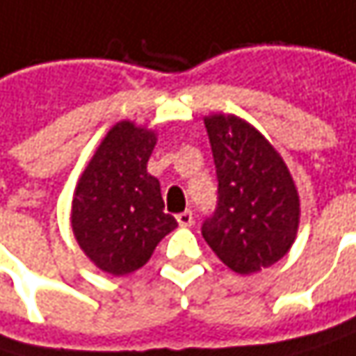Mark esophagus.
Instances as JSON below:
<instances>
[{
    "label": "esophagus",
    "instance_id": "obj_1",
    "mask_svg": "<svg viewBox=\"0 0 356 356\" xmlns=\"http://www.w3.org/2000/svg\"><path fill=\"white\" fill-rule=\"evenodd\" d=\"M177 224L181 228H189V226L193 224V213L189 210L177 213Z\"/></svg>",
    "mask_w": 356,
    "mask_h": 356
}]
</instances>
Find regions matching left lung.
<instances>
[{
    "label": "left lung",
    "instance_id": "8db88e82",
    "mask_svg": "<svg viewBox=\"0 0 356 356\" xmlns=\"http://www.w3.org/2000/svg\"><path fill=\"white\" fill-rule=\"evenodd\" d=\"M210 136L218 208L202 234L234 273L250 275L283 259L300 228V193L283 156L234 113L204 118Z\"/></svg>",
    "mask_w": 356,
    "mask_h": 356
}]
</instances>
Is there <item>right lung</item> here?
I'll use <instances>...</instances> for the list:
<instances>
[{"label":"right lung","instance_id":"obj_1","mask_svg":"<svg viewBox=\"0 0 356 356\" xmlns=\"http://www.w3.org/2000/svg\"><path fill=\"white\" fill-rule=\"evenodd\" d=\"M156 132L132 120L115 122L77 181L71 228L85 257L104 273L145 267L177 220L165 213L161 183L146 171Z\"/></svg>","mask_w":356,"mask_h":356}]
</instances>
